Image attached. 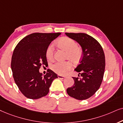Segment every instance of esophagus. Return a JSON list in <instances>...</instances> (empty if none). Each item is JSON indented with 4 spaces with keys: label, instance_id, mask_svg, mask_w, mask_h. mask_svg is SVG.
Instances as JSON below:
<instances>
[{
    "label": "esophagus",
    "instance_id": "1",
    "mask_svg": "<svg viewBox=\"0 0 123 123\" xmlns=\"http://www.w3.org/2000/svg\"><path fill=\"white\" fill-rule=\"evenodd\" d=\"M66 77L65 76H61V75H58V78L60 79H65Z\"/></svg>",
    "mask_w": 123,
    "mask_h": 123
}]
</instances>
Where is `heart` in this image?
<instances>
[{
	"mask_svg": "<svg viewBox=\"0 0 123 123\" xmlns=\"http://www.w3.org/2000/svg\"><path fill=\"white\" fill-rule=\"evenodd\" d=\"M60 48L66 52V57L73 62H76L79 60L81 55V50L77 47L76 42L73 39L68 37L60 38L56 43ZM54 50L52 45L48 47L46 56L48 60H52L53 57ZM71 65L69 62L57 61L52 66V68L55 73L60 75H64L71 68Z\"/></svg>",
	"mask_w": 123,
	"mask_h": 123,
	"instance_id": "obj_1",
	"label": "heart"
}]
</instances>
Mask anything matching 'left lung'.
Segmentation results:
<instances>
[{
  "label": "left lung",
  "instance_id": "1",
  "mask_svg": "<svg viewBox=\"0 0 123 123\" xmlns=\"http://www.w3.org/2000/svg\"><path fill=\"white\" fill-rule=\"evenodd\" d=\"M80 45L83 57L75 71L81 78L73 77L74 84L67 89L70 97L78 100L89 98L100 87L105 68L104 50L94 38L85 33H65Z\"/></svg>",
  "mask_w": 123,
  "mask_h": 123
}]
</instances>
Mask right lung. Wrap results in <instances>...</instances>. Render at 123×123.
<instances>
[{"label":"right lung","mask_w":123,"mask_h":123,"mask_svg":"<svg viewBox=\"0 0 123 123\" xmlns=\"http://www.w3.org/2000/svg\"><path fill=\"white\" fill-rule=\"evenodd\" d=\"M61 35L57 33L35 32L23 38L14 49L11 61L13 76L19 91L30 99L45 96L56 74L49 70L45 75L39 72L47 63V49L52 41Z\"/></svg>","instance_id":"add662e5"}]
</instances>
